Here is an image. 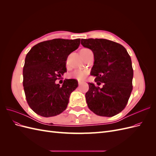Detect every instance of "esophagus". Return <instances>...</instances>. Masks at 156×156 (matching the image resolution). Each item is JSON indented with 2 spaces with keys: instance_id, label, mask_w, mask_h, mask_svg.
Masks as SVG:
<instances>
[{
  "instance_id": "1",
  "label": "esophagus",
  "mask_w": 156,
  "mask_h": 156,
  "mask_svg": "<svg viewBox=\"0 0 156 156\" xmlns=\"http://www.w3.org/2000/svg\"><path fill=\"white\" fill-rule=\"evenodd\" d=\"M78 84H79V85H81V84H82V81H78Z\"/></svg>"
}]
</instances>
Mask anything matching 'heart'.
<instances>
[{"instance_id":"1","label":"heart","mask_w":156,"mask_h":156,"mask_svg":"<svg viewBox=\"0 0 156 156\" xmlns=\"http://www.w3.org/2000/svg\"><path fill=\"white\" fill-rule=\"evenodd\" d=\"M88 50V49H87V48H83L79 51V53H80V55H83ZM87 75H88V72L87 70L76 69V70H75L74 72L69 75V77L71 78L76 79L77 80H83L84 79H85Z\"/></svg>"}]
</instances>
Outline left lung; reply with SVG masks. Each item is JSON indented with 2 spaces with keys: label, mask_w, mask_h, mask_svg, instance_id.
Wrapping results in <instances>:
<instances>
[{
  "label": "left lung",
  "mask_w": 156,
  "mask_h": 156,
  "mask_svg": "<svg viewBox=\"0 0 156 156\" xmlns=\"http://www.w3.org/2000/svg\"><path fill=\"white\" fill-rule=\"evenodd\" d=\"M91 49L94 62L91 74L97 87L88 83L85 97L88 108L96 115L111 117L126 106L133 89V70L130 56L124 46L106 39H82Z\"/></svg>",
  "instance_id": "1"
}]
</instances>
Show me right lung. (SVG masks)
Segmentation results:
<instances>
[{"label": "right lung", "mask_w": 156, "mask_h": 156, "mask_svg": "<svg viewBox=\"0 0 156 156\" xmlns=\"http://www.w3.org/2000/svg\"><path fill=\"white\" fill-rule=\"evenodd\" d=\"M80 39H53L32 47L23 67V87L28 104L44 117L56 116L66 108L70 94L78 87L75 79H65L62 87L55 81L66 72L68 55L76 50Z\"/></svg>", "instance_id": "right-lung-1"}]
</instances>
